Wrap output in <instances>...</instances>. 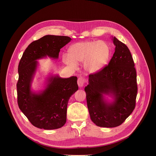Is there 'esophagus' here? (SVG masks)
I'll return each instance as SVG.
<instances>
[{
    "label": "esophagus",
    "mask_w": 156,
    "mask_h": 156,
    "mask_svg": "<svg viewBox=\"0 0 156 156\" xmlns=\"http://www.w3.org/2000/svg\"><path fill=\"white\" fill-rule=\"evenodd\" d=\"M85 81H86V79L83 76H80L78 78L77 83H78V84L80 87H82L84 84Z\"/></svg>",
    "instance_id": "1"
}]
</instances>
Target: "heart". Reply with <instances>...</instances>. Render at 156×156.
<instances>
[{"mask_svg": "<svg viewBox=\"0 0 156 156\" xmlns=\"http://www.w3.org/2000/svg\"><path fill=\"white\" fill-rule=\"evenodd\" d=\"M110 48L103 41H85L75 43L68 50V55H62L63 62L75 68L76 63L84 61L86 72L94 73L101 70L110 57Z\"/></svg>", "mask_w": 156, "mask_h": 156, "instance_id": "obj_1", "label": "heart"}]
</instances>
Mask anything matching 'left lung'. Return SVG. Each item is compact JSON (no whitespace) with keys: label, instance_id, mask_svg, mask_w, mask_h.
<instances>
[{"label":"left lung","instance_id":"obj_1","mask_svg":"<svg viewBox=\"0 0 156 156\" xmlns=\"http://www.w3.org/2000/svg\"><path fill=\"white\" fill-rule=\"evenodd\" d=\"M115 51L108 65L89 75L85 87L91 120L101 127H116L130 115L136 105V71L131 52L124 43L113 37ZM102 94H112L115 101L106 103Z\"/></svg>","mask_w":156,"mask_h":156}]
</instances>
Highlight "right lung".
Segmentation results:
<instances>
[{
  "label": "right lung",
  "mask_w": 156,
  "mask_h": 156,
  "mask_svg": "<svg viewBox=\"0 0 156 156\" xmlns=\"http://www.w3.org/2000/svg\"><path fill=\"white\" fill-rule=\"evenodd\" d=\"M71 40L69 36H44L30 44L19 62L18 105L31 123L37 128L54 129L66 123L69 100L78 90L77 77L52 76L41 94L31 92V83L36 69V60L47 55L57 58L60 49Z\"/></svg>",
  "instance_id": "1"
}]
</instances>
